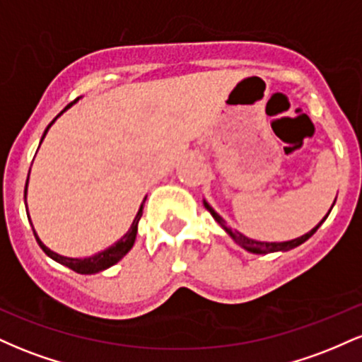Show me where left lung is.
I'll return each instance as SVG.
<instances>
[{"mask_svg":"<svg viewBox=\"0 0 362 362\" xmlns=\"http://www.w3.org/2000/svg\"><path fill=\"white\" fill-rule=\"evenodd\" d=\"M337 199V197H335ZM335 204V202H334ZM334 204H332V207H334ZM204 207L207 211H209L211 213V216H213V218L216 219V221H218L219 224H221V228L224 231H226L228 235L231 236V238L235 240L236 243L240 245V247H243L245 250H248V252H252V253H272V252H288V250H291V248H296V247H300L301 243H305L306 240L310 238V236H313L315 235V231L318 230L320 226H322V223L325 221L327 219V216L330 214V211H328V214L325 216V218L322 219V221H320L317 226L313 228V230L311 231H308V233L306 235H303V236H300V238H294V240H289V242H257V240H252V238H248V236H245V235H242L240 233V231H236V230H231L230 226H228L226 224V221H224V219L221 218V216H219L218 213H216V211L213 209V207H211L209 204H207V202L204 201Z\"/></svg>","mask_w":362,"mask_h":362,"instance_id":"1","label":"left lung"}]
</instances>
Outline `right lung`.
<instances>
[{"label": "right lung", "mask_w": 362, "mask_h": 362, "mask_svg": "<svg viewBox=\"0 0 362 362\" xmlns=\"http://www.w3.org/2000/svg\"><path fill=\"white\" fill-rule=\"evenodd\" d=\"M74 102H78V98ZM74 102L69 103V105H66L64 110H61L59 114H57L56 117L52 119V122L49 124L47 129H45V131H44L42 139L45 138V134H47L49 127H51L52 124L56 122V119L61 117V115L64 114V112L68 110ZM42 139H40V143H42ZM27 184H28V178H27ZM25 197H27V185H25ZM144 201H146V199H144ZM144 201H143V204H144ZM143 204H141L138 214H136V218H134V221H132L131 228H129V231L122 236V238L117 240V242L112 245V247L105 248V250H102V252H98V253H95V255H91V257H86V259H73V257H64V255H59V253L52 252L51 248H47L42 242H40V238H39V236H37L35 230H34L35 240H37V243H39V247L45 252V255H49L52 260H56V262H59V264L66 265V267H69L74 272H78V274H97V272H102V271H105V269L112 267V265H114V264H117V262L122 259V257L126 255V253L132 248V245H134V242H136V235H138V223H139L141 216H143Z\"/></svg>", "instance_id": "1"}]
</instances>
